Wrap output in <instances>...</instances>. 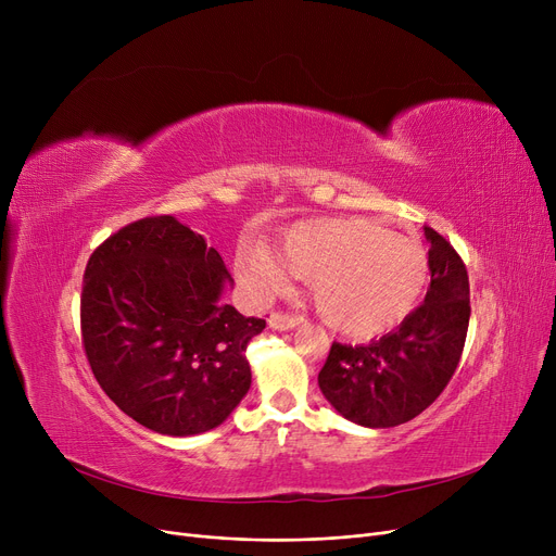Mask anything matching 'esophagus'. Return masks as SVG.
Returning a JSON list of instances; mask_svg holds the SVG:
<instances>
[{"instance_id": "34e87169", "label": "esophagus", "mask_w": 556, "mask_h": 556, "mask_svg": "<svg viewBox=\"0 0 556 556\" xmlns=\"http://www.w3.org/2000/svg\"><path fill=\"white\" fill-rule=\"evenodd\" d=\"M300 323H302V317L288 315V313H270V317H268V325L275 331H290V329L300 327Z\"/></svg>"}]
</instances>
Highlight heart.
Returning <instances> with one entry per match:
<instances>
[{
  "label": "heart",
  "mask_w": 556,
  "mask_h": 556,
  "mask_svg": "<svg viewBox=\"0 0 556 556\" xmlns=\"http://www.w3.org/2000/svg\"><path fill=\"white\" fill-rule=\"evenodd\" d=\"M256 298L283 288L288 275L311 279L325 323L354 338L399 327L421 302L430 279L426 248L367 218H315L288 227L275 256L254 250L237 261Z\"/></svg>",
  "instance_id": "obj_1"
}]
</instances>
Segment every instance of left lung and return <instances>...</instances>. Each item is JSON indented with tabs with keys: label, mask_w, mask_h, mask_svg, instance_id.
<instances>
[{
	"label": "left lung",
	"mask_w": 556,
	"mask_h": 556,
	"mask_svg": "<svg viewBox=\"0 0 556 556\" xmlns=\"http://www.w3.org/2000/svg\"><path fill=\"white\" fill-rule=\"evenodd\" d=\"M430 288L388 336L369 344L333 342L317 376L336 410L365 428H392L421 415L457 369L471 302L469 275L455 248L426 227Z\"/></svg>",
	"instance_id": "1"
}]
</instances>
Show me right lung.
<instances>
[{
  "mask_svg": "<svg viewBox=\"0 0 556 556\" xmlns=\"http://www.w3.org/2000/svg\"><path fill=\"white\" fill-rule=\"evenodd\" d=\"M220 254L173 216L122 227L87 261L85 356L122 413L160 434L220 426L252 383L248 342L266 319L223 304Z\"/></svg>",
  "mask_w": 556,
  "mask_h": 556,
  "instance_id": "1",
  "label": "right lung"
}]
</instances>
